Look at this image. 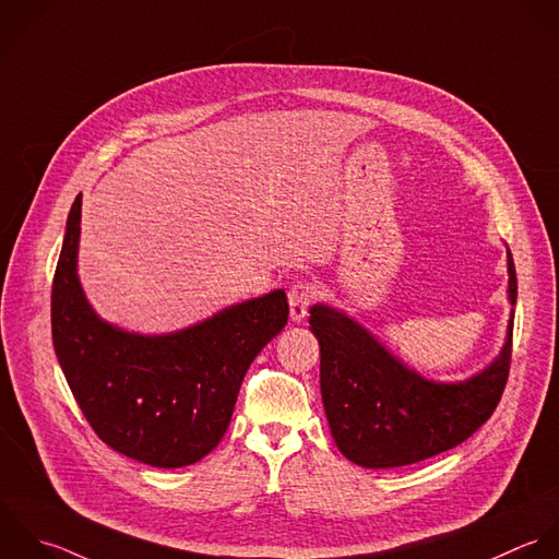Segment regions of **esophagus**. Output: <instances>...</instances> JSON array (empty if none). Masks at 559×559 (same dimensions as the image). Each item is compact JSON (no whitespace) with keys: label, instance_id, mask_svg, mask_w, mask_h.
<instances>
[{"label":"esophagus","instance_id":"1","mask_svg":"<svg viewBox=\"0 0 559 559\" xmlns=\"http://www.w3.org/2000/svg\"><path fill=\"white\" fill-rule=\"evenodd\" d=\"M313 296H316V289L311 283L307 281H300L296 285H292L289 294H287V300H289V316H292V322H302L307 318V311H309V305L313 302Z\"/></svg>","mask_w":559,"mask_h":559}]
</instances>
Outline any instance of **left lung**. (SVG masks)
I'll use <instances>...</instances> for the list:
<instances>
[{"instance_id": "1", "label": "left lung", "mask_w": 559, "mask_h": 559, "mask_svg": "<svg viewBox=\"0 0 559 559\" xmlns=\"http://www.w3.org/2000/svg\"><path fill=\"white\" fill-rule=\"evenodd\" d=\"M508 252L510 320L499 355L462 381H436L394 355L344 309L316 302L320 390L340 453L361 468H399L468 440L501 401L512 355L516 270Z\"/></svg>"}]
</instances>
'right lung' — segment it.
Wrapping results in <instances>:
<instances>
[{
	"label": "right lung",
	"instance_id": "add662e5",
	"mask_svg": "<svg viewBox=\"0 0 559 559\" xmlns=\"http://www.w3.org/2000/svg\"><path fill=\"white\" fill-rule=\"evenodd\" d=\"M82 193L64 228L51 287V337L62 374L93 431L154 468L200 462L224 438L241 381L287 324L283 289L241 300L169 333L104 320L78 276Z\"/></svg>",
	"mask_w": 559,
	"mask_h": 559
}]
</instances>
